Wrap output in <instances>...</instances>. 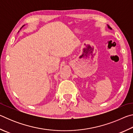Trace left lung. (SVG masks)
<instances>
[{
	"label": "left lung",
	"instance_id": "1",
	"mask_svg": "<svg viewBox=\"0 0 133 133\" xmlns=\"http://www.w3.org/2000/svg\"><path fill=\"white\" fill-rule=\"evenodd\" d=\"M107 26H108V28H109V29H112L111 28H110V26L109 25H108V24H107Z\"/></svg>",
	"mask_w": 133,
	"mask_h": 133
}]
</instances>
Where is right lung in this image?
Wrapping results in <instances>:
<instances>
[{
  "label": "right lung",
  "mask_w": 133,
  "mask_h": 133,
  "mask_svg": "<svg viewBox=\"0 0 133 133\" xmlns=\"http://www.w3.org/2000/svg\"><path fill=\"white\" fill-rule=\"evenodd\" d=\"M24 26V25H23V26H22V28H23V26Z\"/></svg>",
  "instance_id": "1"
}]
</instances>
